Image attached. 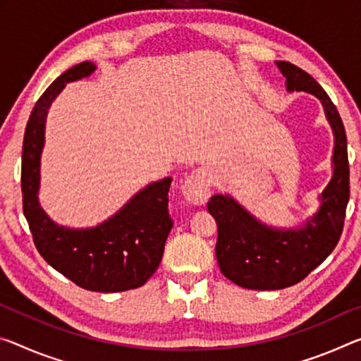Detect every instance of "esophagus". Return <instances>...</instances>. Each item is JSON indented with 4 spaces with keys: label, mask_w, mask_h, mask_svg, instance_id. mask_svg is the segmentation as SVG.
<instances>
[{
    "label": "esophagus",
    "mask_w": 361,
    "mask_h": 361,
    "mask_svg": "<svg viewBox=\"0 0 361 361\" xmlns=\"http://www.w3.org/2000/svg\"><path fill=\"white\" fill-rule=\"evenodd\" d=\"M181 194L188 202L194 205H202L207 202L210 196V181L205 170L197 169L188 176L181 186Z\"/></svg>",
    "instance_id": "1"
}]
</instances>
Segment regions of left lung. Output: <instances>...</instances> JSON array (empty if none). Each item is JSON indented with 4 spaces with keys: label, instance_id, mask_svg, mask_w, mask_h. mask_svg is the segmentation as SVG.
Masks as SVG:
<instances>
[{
    "label": "left lung",
    "instance_id": "8db88e82",
    "mask_svg": "<svg viewBox=\"0 0 361 361\" xmlns=\"http://www.w3.org/2000/svg\"><path fill=\"white\" fill-rule=\"evenodd\" d=\"M286 90L305 91L319 99L334 135L333 176L319 194V207L294 228H274L260 221L230 194H215L207 204L219 226L216 262L238 286L255 290L284 289L300 283L326 260L344 228L348 188L347 136L339 112L319 83L305 71L276 61Z\"/></svg>",
    "mask_w": 361,
    "mask_h": 361
}]
</instances>
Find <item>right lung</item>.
Segmentation results:
<instances>
[{
    "label": "right lung",
    "mask_w": 361,
    "mask_h": 361,
    "mask_svg": "<svg viewBox=\"0 0 361 361\" xmlns=\"http://www.w3.org/2000/svg\"><path fill=\"white\" fill-rule=\"evenodd\" d=\"M93 62L68 68L37 101L27 122L22 149L24 215L38 252L77 286L96 293H122L145 284L157 270L173 226L169 215L171 178L149 183L116 214L90 228L57 225L39 204V167L48 111L67 83L87 78Z\"/></svg>",
    "instance_id": "obj_1"
}]
</instances>
